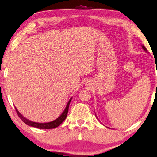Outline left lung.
I'll use <instances>...</instances> for the list:
<instances>
[{
	"mask_svg": "<svg viewBox=\"0 0 157 157\" xmlns=\"http://www.w3.org/2000/svg\"><path fill=\"white\" fill-rule=\"evenodd\" d=\"M142 48H143V49H144L145 50V51H146V52H147V49H146V47H145V46H142Z\"/></svg>",
	"mask_w": 157,
	"mask_h": 157,
	"instance_id": "obj_1",
	"label": "left lung"
}]
</instances>
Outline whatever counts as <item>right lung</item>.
Instances as JSON below:
<instances>
[{"label": "right lung", "mask_w": 157, "mask_h": 157, "mask_svg": "<svg viewBox=\"0 0 157 157\" xmlns=\"http://www.w3.org/2000/svg\"><path fill=\"white\" fill-rule=\"evenodd\" d=\"M71 99H72V98H71ZM71 99L69 100L68 103H67V105L66 106V108H65V111H64L63 113L61 114L60 117H58L57 119L54 120V121H50V122H48V123H37V122H33V121H30V120H28V119H26V118H25L24 117H23L22 114L19 113L18 111H17V109L16 108H15V109H16V111H17V114H18L19 117L22 119V121H23V122L26 124H28V126L37 127V128H38V129H54V128H55V127H57L58 126L60 125L61 124L63 123L64 121H65V119H66L67 112H68L69 105H70V102H71Z\"/></svg>", "instance_id": "right-lung-1"}]
</instances>
